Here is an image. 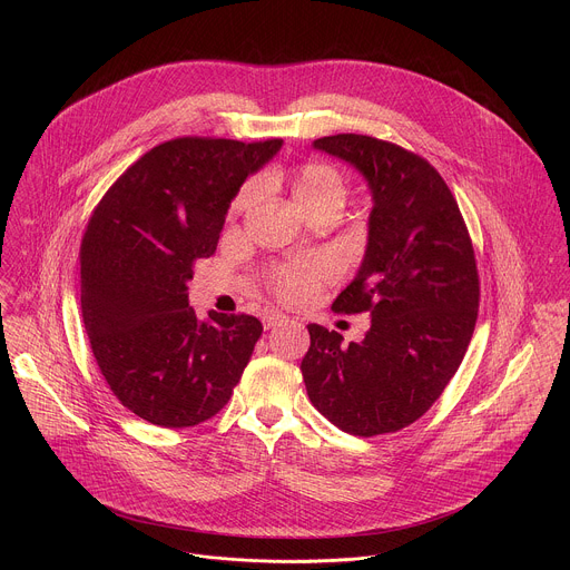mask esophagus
<instances>
[{
    "label": "esophagus",
    "mask_w": 570,
    "mask_h": 570,
    "mask_svg": "<svg viewBox=\"0 0 570 570\" xmlns=\"http://www.w3.org/2000/svg\"><path fill=\"white\" fill-rule=\"evenodd\" d=\"M282 322H286V315H284V313H279V311H268V313L264 315V327H266V330L279 327Z\"/></svg>",
    "instance_id": "obj_1"
}]
</instances>
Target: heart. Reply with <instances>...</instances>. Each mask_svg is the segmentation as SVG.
<instances>
[{
    "label": "heart",
    "mask_w": 570,
    "mask_h": 570,
    "mask_svg": "<svg viewBox=\"0 0 570 570\" xmlns=\"http://www.w3.org/2000/svg\"><path fill=\"white\" fill-rule=\"evenodd\" d=\"M291 191L295 203L306 212L315 214L324 207H341L345 200V178L343 174L327 165V161H306L293 178ZM259 198V183L250 180L243 185L232 203V214L248 212ZM336 277V268L324 257H302L291 264L277 266L271 275L273 291L284 302H304L313 295L322 284H327Z\"/></svg>",
    "instance_id": "obj_1"
}]
</instances>
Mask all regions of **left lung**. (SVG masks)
Here are the masks:
<instances>
[{
    "label": "left lung",
    "instance_id": "left-lung-1",
    "mask_svg": "<svg viewBox=\"0 0 570 570\" xmlns=\"http://www.w3.org/2000/svg\"><path fill=\"white\" fill-rule=\"evenodd\" d=\"M367 183V248L336 313H370L361 343L308 324L302 376L311 403L358 438L417 422L458 372L478 317V271L458 203L429 161L367 135L313 141Z\"/></svg>",
    "mask_w": 570,
    "mask_h": 570
}]
</instances>
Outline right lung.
<instances>
[{"instance_id": "add662e5", "label": "right lung", "mask_w": 570, "mask_h": 570, "mask_svg": "<svg viewBox=\"0 0 570 570\" xmlns=\"http://www.w3.org/2000/svg\"><path fill=\"white\" fill-rule=\"evenodd\" d=\"M282 139L178 137L144 153L106 191L80 243V308L115 396L161 429L229 401L264 332L253 315L198 320L187 282L216 253L229 203Z\"/></svg>"}]
</instances>
